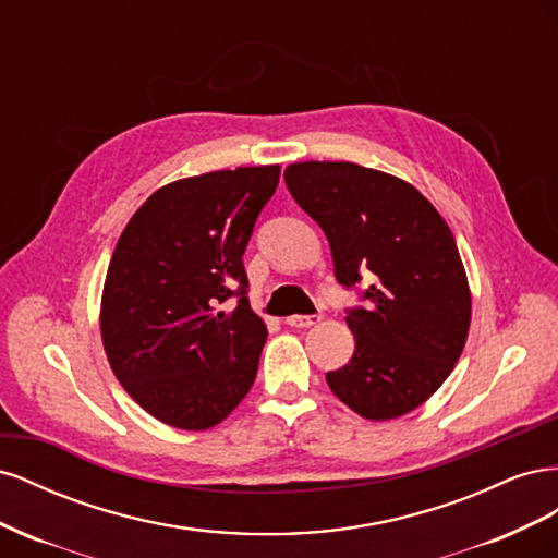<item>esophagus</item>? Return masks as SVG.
<instances>
[{"label": "esophagus", "mask_w": 558, "mask_h": 558, "mask_svg": "<svg viewBox=\"0 0 558 558\" xmlns=\"http://www.w3.org/2000/svg\"><path fill=\"white\" fill-rule=\"evenodd\" d=\"M320 316L318 314H310V316H300V314H293L286 318V324H289L291 328H310L314 324H318Z\"/></svg>", "instance_id": "obj_1"}]
</instances>
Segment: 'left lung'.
Masks as SVG:
<instances>
[{
    "instance_id": "left-lung-1",
    "label": "left lung",
    "mask_w": 558,
    "mask_h": 558,
    "mask_svg": "<svg viewBox=\"0 0 558 558\" xmlns=\"http://www.w3.org/2000/svg\"><path fill=\"white\" fill-rule=\"evenodd\" d=\"M298 205L326 232L342 286L369 272L367 310H349L351 361L330 391L369 421L424 404L459 363L472 314L463 260L445 218L412 183L356 162H293Z\"/></svg>"
}]
</instances>
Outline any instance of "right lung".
<instances>
[{"instance_id": "right-lung-1", "label": "right lung", "mask_w": 558, "mask_h": 558, "mask_svg": "<svg viewBox=\"0 0 558 558\" xmlns=\"http://www.w3.org/2000/svg\"><path fill=\"white\" fill-rule=\"evenodd\" d=\"M281 167H238L162 185L134 211L107 269L99 330L116 379L179 430L238 408L267 340L242 256ZM240 294L238 308L222 302Z\"/></svg>"}]
</instances>
